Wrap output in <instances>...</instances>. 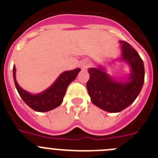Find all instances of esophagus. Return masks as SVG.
<instances>
[{
	"label": "esophagus",
	"mask_w": 158,
	"mask_h": 158,
	"mask_svg": "<svg viewBox=\"0 0 158 158\" xmlns=\"http://www.w3.org/2000/svg\"><path fill=\"white\" fill-rule=\"evenodd\" d=\"M89 65H90V62L87 59L83 60L81 63V66L82 69H87L88 67L89 66Z\"/></svg>",
	"instance_id": "esophagus-1"
}]
</instances>
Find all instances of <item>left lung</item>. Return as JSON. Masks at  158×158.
Instances as JSON below:
<instances>
[{"label":"left lung","mask_w":158,"mask_h":158,"mask_svg":"<svg viewBox=\"0 0 158 158\" xmlns=\"http://www.w3.org/2000/svg\"><path fill=\"white\" fill-rule=\"evenodd\" d=\"M122 60L130 64L131 73L127 82L116 81L102 67L90 68L88 93L93 104L108 112H119L131 105L142 89L145 77L143 61L133 47L120 41Z\"/></svg>","instance_id":"obj_1"}]
</instances>
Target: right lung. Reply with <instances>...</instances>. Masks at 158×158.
Returning a JSON list of instances; mask_svg holds the SVG:
<instances>
[{
	"mask_svg": "<svg viewBox=\"0 0 158 158\" xmlns=\"http://www.w3.org/2000/svg\"><path fill=\"white\" fill-rule=\"evenodd\" d=\"M79 68L73 70L65 71L58 77L54 85L43 93L31 95L19 87L16 79V67H13V78L15 85L22 100L34 111L40 112L51 111L62 104L65 91L69 84L77 77L80 72Z\"/></svg>",
	"mask_w": 158,
	"mask_h": 158,
	"instance_id": "right-lung-1",
	"label": "right lung"
}]
</instances>
